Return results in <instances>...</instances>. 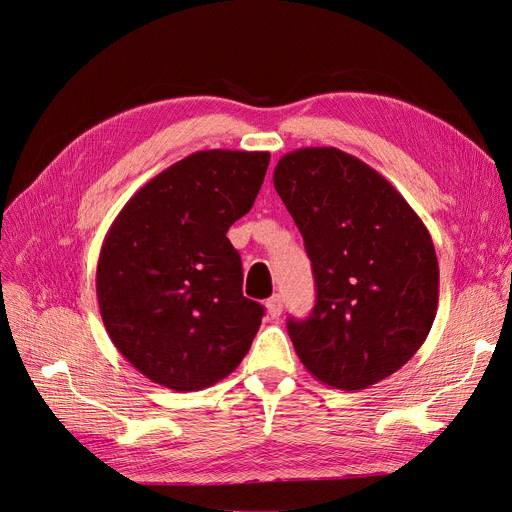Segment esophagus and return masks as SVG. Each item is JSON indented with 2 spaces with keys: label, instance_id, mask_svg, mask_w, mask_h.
Listing matches in <instances>:
<instances>
[{
  "label": "esophagus",
  "instance_id": "34e87169",
  "mask_svg": "<svg viewBox=\"0 0 512 512\" xmlns=\"http://www.w3.org/2000/svg\"><path fill=\"white\" fill-rule=\"evenodd\" d=\"M265 308H267V312H269L271 318L280 316L282 310H284V300H282V296H280V294H273V296L265 302Z\"/></svg>",
  "mask_w": 512,
  "mask_h": 512
}]
</instances>
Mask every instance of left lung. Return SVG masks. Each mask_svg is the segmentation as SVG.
<instances>
[{
	"label": "left lung",
	"mask_w": 512,
	"mask_h": 512,
	"mask_svg": "<svg viewBox=\"0 0 512 512\" xmlns=\"http://www.w3.org/2000/svg\"><path fill=\"white\" fill-rule=\"evenodd\" d=\"M273 185L316 282L312 314L288 320L300 361L347 392L392 376L437 314L439 263L427 226L386 177L335 147L284 155Z\"/></svg>",
	"instance_id": "1"
}]
</instances>
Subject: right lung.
<instances>
[{"label":"right lung","instance_id":"add662e5","mask_svg":"<svg viewBox=\"0 0 512 512\" xmlns=\"http://www.w3.org/2000/svg\"><path fill=\"white\" fill-rule=\"evenodd\" d=\"M265 151H198L138 190L104 239L96 292L116 349L175 392L214 386L251 349L263 306L243 296L226 230L245 216Z\"/></svg>","mask_w":512,"mask_h":512}]
</instances>
